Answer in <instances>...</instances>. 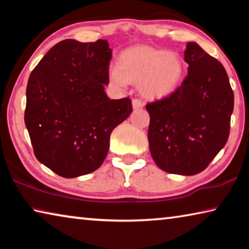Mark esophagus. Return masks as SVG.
<instances>
[{
  "label": "esophagus",
  "instance_id": "obj_1",
  "mask_svg": "<svg viewBox=\"0 0 249 249\" xmlns=\"http://www.w3.org/2000/svg\"><path fill=\"white\" fill-rule=\"evenodd\" d=\"M132 103H133V107H134L135 109L142 108V107H144V102H142V101L140 100V99H133Z\"/></svg>",
  "mask_w": 249,
  "mask_h": 249
}]
</instances>
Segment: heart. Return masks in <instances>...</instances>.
I'll return each mask as SVG.
<instances>
[{
  "mask_svg": "<svg viewBox=\"0 0 249 249\" xmlns=\"http://www.w3.org/2000/svg\"><path fill=\"white\" fill-rule=\"evenodd\" d=\"M184 66L178 53L148 46H136L121 53L116 68L109 70L113 86L140 83L148 99H161L174 92L183 78Z\"/></svg>",
  "mask_w": 249,
  "mask_h": 249,
  "instance_id": "b5f03b06",
  "label": "heart"
}]
</instances>
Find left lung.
Masks as SVG:
<instances>
[{"mask_svg":"<svg viewBox=\"0 0 249 249\" xmlns=\"http://www.w3.org/2000/svg\"><path fill=\"white\" fill-rule=\"evenodd\" d=\"M188 74L176 91L146 105L148 142L156 165L169 174L203 171L229 140L234 93L224 67L188 43Z\"/></svg>","mask_w":249,"mask_h":249,"instance_id":"obj_1","label":"left lung"}]
</instances>
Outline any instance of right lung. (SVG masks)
I'll use <instances>...</instances> for the list:
<instances>
[{"label":"right lung","instance_id":"add662e5","mask_svg":"<svg viewBox=\"0 0 249 249\" xmlns=\"http://www.w3.org/2000/svg\"><path fill=\"white\" fill-rule=\"evenodd\" d=\"M111 58L107 40L65 39L29 75L25 124L36 158L58 176L74 178L100 168L113 129L133 111L129 98L105 94Z\"/></svg>","mask_w":249,"mask_h":249}]
</instances>
